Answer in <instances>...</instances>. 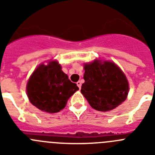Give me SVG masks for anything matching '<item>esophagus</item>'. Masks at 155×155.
Wrapping results in <instances>:
<instances>
[{
  "mask_svg": "<svg viewBox=\"0 0 155 155\" xmlns=\"http://www.w3.org/2000/svg\"><path fill=\"white\" fill-rule=\"evenodd\" d=\"M77 85L78 86L79 88H81V81H78L77 82Z\"/></svg>",
  "mask_w": 155,
  "mask_h": 155,
  "instance_id": "34e87169",
  "label": "esophagus"
}]
</instances>
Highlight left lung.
<instances>
[{
    "mask_svg": "<svg viewBox=\"0 0 155 155\" xmlns=\"http://www.w3.org/2000/svg\"><path fill=\"white\" fill-rule=\"evenodd\" d=\"M82 94L98 111L115 109L127 98L129 84L125 74L115 64L94 61L84 65Z\"/></svg>",
    "mask_w": 155,
    "mask_h": 155,
    "instance_id": "obj_1",
    "label": "left lung"
}]
</instances>
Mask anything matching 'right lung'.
<instances>
[{
  "label": "right lung",
  "instance_id": "right-lung-1",
  "mask_svg": "<svg viewBox=\"0 0 155 155\" xmlns=\"http://www.w3.org/2000/svg\"><path fill=\"white\" fill-rule=\"evenodd\" d=\"M79 88L68 79L61 65L53 61L36 68L27 84V94L35 107L54 113L65 107L68 98Z\"/></svg>",
  "mask_w": 155,
  "mask_h": 155
}]
</instances>
